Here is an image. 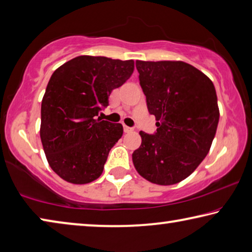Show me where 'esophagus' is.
Returning a JSON list of instances; mask_svg holds the SVG:
<instances>
[{
  "label": "esophagus",
  "instance_id": "34e87169",
  "mask_svg": "<svg viewBox=\"0 0 252 252\" xmlns=\"http://www.w3.org/2000/svg\"><path fill=\"white\" fill-rule=\"evenodd\" d=\"M123 130H125L126 133H129V132L134 131L133 127H130V126H123Z\"/></svg>",
  "mask_w": 252,
  "mask_h": 252
}]
</instances>
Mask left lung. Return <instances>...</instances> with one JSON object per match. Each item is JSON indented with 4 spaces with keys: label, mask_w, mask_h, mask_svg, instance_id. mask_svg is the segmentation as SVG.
<instances>
[{
    "label": "left lung",
    "mask_w": 252,
    "mask_h": 252,
    "mask_svg": "<svg viewBox=\"0 0 252 252\" xmlns=\"http://www.w3.org/2000/svg\"><path fill=\"white\" fill-rule=\"evenodd\" d=\"M149 113L157 131H140L132 153L136 171L156 185L170 186L192 173L210 150L219 122L212 81L182 61H135Z\"/></svg>",
    "instance_id": "1"
}]
</instances>
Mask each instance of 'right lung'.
Segmentation results:
<instances>
[{
  "label": "right lung",
  "instance_id": "obj_1",
  "mask_svg": "<svg viewBox=\"0 0 252 252\" xmlns=\"http://www.w3.org/2000/svg\"><path fill=\"white\" fill-rule=\"evenodd\" d=\"M133 70V60L81 55L53 72L42 100L40 136L50 167L63 180L84 185L101 176L123 126L96 117Z\"/></svg>",
  "mask_w": 252,
  "mask_h": 252
}]
</instances>
